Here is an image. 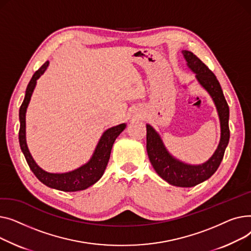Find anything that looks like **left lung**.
<instances>
[{
  "label": "left lung",
  "instance_id": "left-lung-1",
  "mask_svg": "<svg viewBox=\"0 0 251 251\" xmlns=\"http://www.w3.org/2000/svg\"><path fill=\"white\" fill-rule=\"evenodd\" d=\"M187 67L196 74L199 83L211 95L220 119L221 139L213 156L202 164L190 165L174 158L165 148L158 132L147 125V152L157 174L171 185L191 187L210 178L223 160L229 143V106L214 73L191 51L182 50Z\"/></svg>",
  "mask_w": 251,
  "mask_h": 251
}]
</instances>
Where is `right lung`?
Here are the masks:
<instances>
[{
    "label": "right lung",
    "mask_w": 251,
    "mask_h": 251,
    "mask_svg": "<svg viewBox=\"0 0 251 251\" xmlns=\"http://www.w3.org/2000/svg\"><path fill=\"white\" fill-rule=\"evenodd\" d=\"M50 62L44 63L32 76L30 82H29L25 97L20 106L19 110V120H20V129H19V143L20 148L23 152L27 163L30 167L31 171L34 175L41 181L43 184H46L49 187L62 190V191H78L84 190L89 186L96 183L101 176L104 173V170L107 166L108 160L110 158V153L113 143L115 139L120 136L121 132L126 128V124H122L119 126H112L106 129L103 135L101 136L95 151L91 157V159L87 162L86 164L82 165L81 167L69 171L66 173H50L44 171L40 168L34 159L32 158L30 152L28 150V147L26 144V110L28 107L29 102H30L32 93L34 88L36 86V81L38 78L46 72L49 67Z\"/></svg>",
    "instance_id": "right-lung-1"
}]
</instances>
